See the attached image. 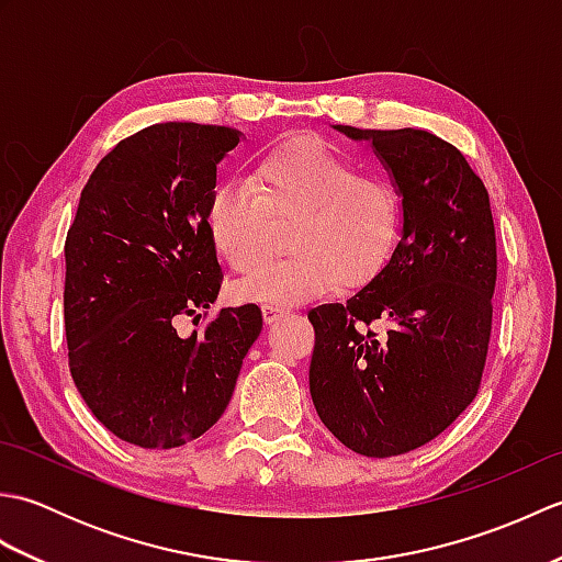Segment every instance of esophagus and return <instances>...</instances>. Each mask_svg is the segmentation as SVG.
<instances>
[{"label":"esophagus","instance_id":"esophagus-1","mask_svg":"<svg viewBox=\"0 0 562 562\" xmlns=\"http://www.w3.org/2000/svg\"><path fill=\"white\" fill-rule=\"evenodd\" d=\"M288 316V308H282V306H272V304H266L262 306V321H266V324L270 326V324H278L280 318H284Z\"/></svg>","mask_w":562,"mask_h":562}]
</instances>
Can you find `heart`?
<instances>
[{"label":"heart","mask_w":562,"mask_h":562,"mask_svg":"<svg viewBox=\"0 0 562 562\" xmlns=\"http://www.w3.org/2000/svg\"><path fill=\"white\" fill-rule=\"evenodd\" d=\"M295 254L234 284L236 300L302 304L336 284H362L386 266L403 229L398 188L360 171L318 137L282 142L256 161L250 181L226 178L212 188L205 222L224 260L249 272L269 249L272 216H293Z\"/></svg>","instance_id":"b5f03b06"}]
</instances>
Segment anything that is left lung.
<instances>
[{"label":"left lung","mask_w":562,"mask_h":562,"mask_svg":"<svg viewBox=\"0 0 562 562\" xmlns=\"http://www.w3.org/2000/svg\"><path fill=\"white\" fill-rule=\"evenodd\" d=\"M403 195V234L345 304L308 312V391L333 437L386 459L432 441L481 389L493 330L491 198L463 154L427 130H362Z\"/></svg>","instance_id":"8db88e82"}]
</instances>
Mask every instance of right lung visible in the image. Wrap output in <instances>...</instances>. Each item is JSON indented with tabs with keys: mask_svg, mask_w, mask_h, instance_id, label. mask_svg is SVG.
<instances>
[{
	"mask_svg": "<svg viewBox=\"0 0 562 562\" xmlns=\"http://www.w3.org/2000/svg\"><path fill=\"white\" fill-rule=\"evenodd\" d=\"M224 125L157 123L117 142L81 190L65 238L67 362L83 403L115 437L173 449L205 435L232 401L262 328L256 304L207 316L222 288L207 232Z\"/></svg>",
	"mask_w": 562,
	"mask_h": 562,
	"instance_id": "1",
	"label": "right lung"
}]
</instances>
